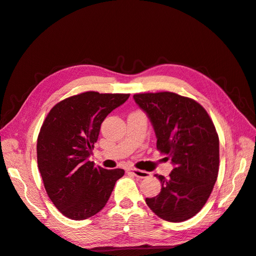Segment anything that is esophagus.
<instances>
[{
    "label": "esophagus",
    "instance_id": "obj_1",
    "mask_svg": "<svg viewBox=\"0 0 256 256\" xmlns=\"http://www.w3.org/2000/svg\"><path fill=\"white\" fill-rule=\"evenodd\" d=\"M126 172L130 173V174H134V176H136L138 178H148L150 176V173L146 172V171H141V170H138V168H127Z\"/></svg>",
    "mask_w": 256,
    "mask_h": 256
}]
</instances>
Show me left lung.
Masks as SVG:
<instances>
[{
  "label": "left lung",
  "mask_w": 256,
  "mask_h": 256,
  "mask_svg": "<svg viewBox=\"0 0 256 256\" xmlns=\"http://www.w3.org/2000/svg\"><path fill=\"white\" fill-rule=\"evenodd\" d=\"M150 118L157 148L173 164L170 177L156 174L162 184L159 194L145 202L159 218L186 221L203 208L219 171V138L212 120L194 100L175 92L134 95Z\"/></svg>",
  "instance_id": "obj_1"
}]
</instances>
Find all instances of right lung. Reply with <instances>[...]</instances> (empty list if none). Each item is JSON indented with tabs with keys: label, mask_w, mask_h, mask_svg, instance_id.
Masks as SVG:
<instances>
[{
	"label": "right lung",
	"mask_w": 256,
	"mask_h": 256,
	"mask_svg": "<svg viewBox=\"0 0 256 256\" xmlns=\"http://www.w3.org/2000/svg\"><path fill=\"white\" fill-rule=\"evenodd\" d=\"M129 94L86 92L62 100L46 118L37 140V164L48 196L72 220H84L106 206L122 168L106 170L88 160L100 126Z\"/></svg>",
	"instance_id": "1"
}]
</instances>
